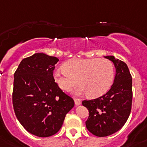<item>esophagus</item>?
Here are the masks:
<instances>
[{
  "label": "esophagus",
  "mask_w": 147,
  "mask_h": 147,
  "mask_svg": "<svg viewBox=\"0 0 147 147\" xmlns=\"http://www.w3.org/2000/svg\"><path fill=\"white\" fill-rule=\"evenodd\" d=\"M74 103H75V105H76V106H78V105H80V104L81 101L80 99H78V98H75Z\"/></svg>",
  "instance_id": "1"
}]
</instances>
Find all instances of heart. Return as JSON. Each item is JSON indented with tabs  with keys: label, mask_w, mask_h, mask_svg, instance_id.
Listing matches in <instances>:
<instances>
[{
	"label": "heart",
	"mask_w": 147,
	"mask_h": 147,
	"mask_svg": "<svg viewBox=\"0 0 147 147\" xmlns=\"http://www.w3.org/2000/svg\"><path fill=\"white\" fill-rule=\"evenodd\" d=\"M114 74V67L108 59H74L55 72V80L61 89L66 91L76 86L79 80L81 86L76 93L87 92L91 98H97L110 89Z\"/></svg>",
	"instance_id": "1"
}]
</instances>
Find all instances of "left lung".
<instances>
[{"instance_id": "1", "label": "left lung", "mask_w": 147, "mask_h": 147, "mask_svg": "<svg viewBox=\"0 0 147 147\" xmlns=\"http://www.w3.org/2000/svg\"><path fill=\"white\" fill-rule=\"evenodd\" d=\"M113 63L116 68L113 84L103 96L83 100L89 116L86 128L97 137H107L123 127L130 115L132 103V78L125 63L113 55L104 56Z\"/></svg>"}]
</instances>
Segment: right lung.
<instances>
[{
    "label": "right lung",
    "mask_w": 147,
    "mask_h": 147,
    "mask_svg": "<svg viewBox=\"0 0 147 147\" xmlns=\"http://www.w3.org/2000/svg\"><path fill=\"white\" fill-rule=\"evenodd\" d=\"M59 59L43 53L24 59L14 74L13 104L17 119L29 133L40 138L56 134L74 106L55 82Z\"/></svg>",
    "instance_id": "1"
}]
</instances>
